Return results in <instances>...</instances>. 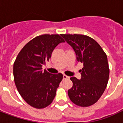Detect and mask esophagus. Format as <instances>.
<instances>
[{"label":"esophagus","instance_id":"1","mask_svg":"<svg viewBox=\"0 0 123 123\" xmlns=\"http://www.w3.org/2000/svg\"><path fill=\"white\" fill-rule=\"evenodd\" d=\"M66 79H69V76H68L67 75H63V80H66Z\"/></svg>","mask_w":123,"mask_h":123}]
</instances>
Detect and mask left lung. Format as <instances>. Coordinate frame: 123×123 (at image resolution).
Masks as SVG:
<instances>
[{
  "label": "left lung",
  "mask_w": 123,
  "mask_h": 123,
  "mask_svg": "<svg viewBox=\"0 0 123 123\" xmlns=\"http://www.w3.org/2000/svg\"><path fill=\"white\" fill-rule=\"evenodd\" d=\"M72 47L76 60L82 62L81 78L71 77L72 87L68 90L72 102L80 107L96 103L105 90L109 76L107 57L101 46L93 39L80 34H62Z\"/></svg>",
  "instance_id": "left-lung-1"
}]
</instances>
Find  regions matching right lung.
<instances>
[{
	"label": "right lung",
	"instance_id": "obj_1",
	"mask_svg": "<svg viewBox=\"0 0 123 123\" xmlns=\"http://www.w3.org/2000/svg\"><path fill=\"white\" fill-rule=\"evenodd\" d=\"M64 40L59 34L37 36L29 41L16 59L13 74L16 86L27 103L37 109L49 105L62 80L61 73L52 74L42 67L51 58L53 51Z\"/></svg>",
	"mask_w": 123,
	"mask_h": 123
}]
</instances>
